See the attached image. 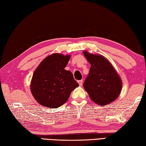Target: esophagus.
<instances>
[{"label":"esophagus","mask_w":146,"mask_h":146,"mask_svg":"<svg viewBox=\"0 0 146 146\" xmlns=\"http://www.w3.org/2000/svg\"><path fill=\"white\" fill-rule=\"evenodd\" d=\"M78 83H79V86H82V80H79V81H78Z\"/></svg>","instance_id":"34e87169"}]
</instances>
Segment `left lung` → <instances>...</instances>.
Segmentation results:
<instances>
[{
  "label": "left lung",
  "instance_id": "left-lung-1",
  "mask_svg": "<svg viewBox=\"0 0 146 146\" xmlns=\"http://www.w3.org/2000/svg\"><path fill=\"white\" fill-rule=\"evenodd\" d=\"M90 65L83 87L93 102L99 106L111 104L119 97L122 80L113 65L101 54L82 52Z\"/></svg>",
  "mask_w": 146,
  "mask_h": 146
}]
</instances>
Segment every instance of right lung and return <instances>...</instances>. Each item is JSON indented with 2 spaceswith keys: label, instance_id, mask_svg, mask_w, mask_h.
Segmentation results:
<instances>
[{
  "label": "right lung",
  "instance_id": "obj_1",
  "mask_svg": "<svg viewBox=\"0 0 146 146\" xmlns=\"http://www.w3.org/2000/svg\"><path fill=\"white\" fill-rule=\"evenodd\" d=\"M70 58V54L54 53L46 57L36 68L30 88L40 105L52 109L62 106L79 86L72 72L65 69Z\"/></svg>",
  "mask_w": 146,
  "mask_h": 146
}]
</instances>
